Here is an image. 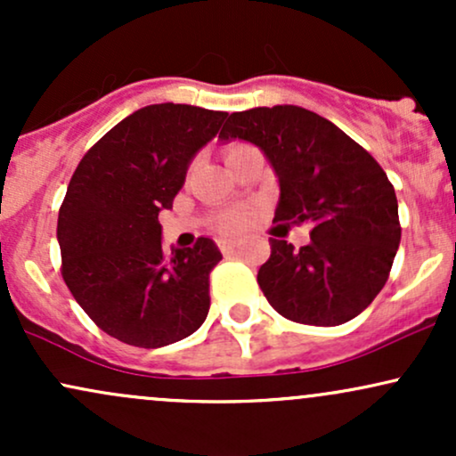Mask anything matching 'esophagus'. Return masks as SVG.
Returning a JSON list of instances; mask_svg holds the SVG:
<instances>
[{
	"label": "esophagus",
	"instance_id": "34e87169",
	"mask_svg": "<svg viewBox=\"0 0 456 456\" xmlns=\"http://www.w3.org/2000/svg\"><path fill=\"white\" fill-rule=\"evenodd\" d=\"M218 246H221L223 253H232L235 246H238V240H227V238L218 240Z\"/></svg>",
	"mask_w": 456,
	"mask_h": 456
}]
</instances>
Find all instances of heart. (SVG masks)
<instances>
[{"mask_svg":"<svg viewBox=\"0 0 456 456\" xmlns=\"http://www.w3.org/2000/svg\"><path fill=\"white\" fill-rule=\"evenodd\" d=\"M235 148H240V145H229L227 150H224V156L229 154V151H233ZM250 210H235V212H227L223 214L221 221H218V227L223 229V232H238V229H244L246 224L250 223Z\"/></svg>","mask_w":456,"mask_h":456,"instance_id":"b5f03b06","label":"heart"}]
</instances>
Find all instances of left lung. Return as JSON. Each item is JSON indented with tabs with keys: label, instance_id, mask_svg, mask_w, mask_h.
Wrapping results in <instances>:
<instances>
[{
	"label": "left lung",
	"instance_id": "left-lung-1",
	"mask_svg": "<svg viewBox=\"0 0 456 456\" xmlns=\"http://www.w3.org/2000/svg\"><path fill=\"white\" fill-rule=\"evenodd\" d=\"M218 139L248 141L264 151L281 188L274 221L313 224L300 250L270 238L257 282L272 308L308 326L360 315L388 281L401 242L399 203L378 160L296 104L232 113Z\"/></svg>",
	"mask_w": 456,
	"mask_h": 456
}]
</instances>
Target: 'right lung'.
Returning <instances> with one entry per match:
<instances>
[{"mask_svg":"<svg viewBox=\"0 0 456 456\" xmlns=\"http://www.w3.org/2000/svg\"><path fill=\"white\" fill-rule=\"evenodd\" d=\"M223 111L150 104L115 124L78 162L57 218L61 276L102 332L156 349L191 337L210 311V238L162 250L160 210H171L197 151Z\"/></svg>","mask_w":456,"mask_h":456,"instance_id":"obj_1","label":"right lung"}]
</instances>
